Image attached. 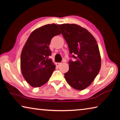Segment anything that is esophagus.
<instances>
[{"label":"esophagus","mask_w":120,"mask_h":120,"mask_svg":"<svg viewBox=\"0 0 120 120\" xmlns=\"http://www.w3.org/2000/svg\"><path fill=\"white\" fill-rule=\"evenodd\" d=\"M61 64V63H60V62H56V66H59Z\"/></svg>","instance_id":"1"}]
</instances>
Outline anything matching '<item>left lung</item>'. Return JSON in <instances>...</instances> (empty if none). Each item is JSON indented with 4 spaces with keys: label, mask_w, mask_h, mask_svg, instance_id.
Here are the masks:
<instances>
[{
    "label": "left lung",
    "mask_w": 120,
    "mask_h": 120,
    "mask_svg": "<svg viewBox=\"0 0 120 120\" xmlns=\"http://www.w3.org/2000/svg\"><path fill=\"white\" fill-rule=\"evenodd\" d=\"M75 61L69 62V69L64 74L68 84L82 90L92 84L100 70L101 58L98 44L86 29L74 24L58 25Z\"/></svg>",
    "instance_id": "8db88e82"
}]
</instances>
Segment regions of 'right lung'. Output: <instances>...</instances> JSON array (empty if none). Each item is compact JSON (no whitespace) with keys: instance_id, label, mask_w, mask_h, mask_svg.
Instances as JSON below:
<instances>
[{"instance_id":"obj_1","label":"right lung","mask_w":120,"mask_h":120,"mask_svg":"<svg viewBox=\"0 0 120 120\" xmlns=\"http://www.w3.org/2000/svg\"><path fill=\"white\" fill-rule=\"evenodd\" d=\"M61 34L55 24H47L32 32L22 50L21 68L28 84L38 87L49 79L56 66L49 58L51 55L49 45L54 36Z\"/></svg>"}]
</instances>
